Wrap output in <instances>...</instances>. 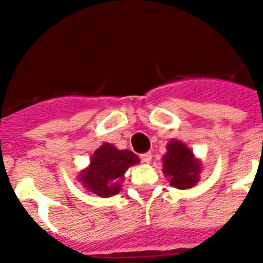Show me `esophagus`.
Listing matches in <instances>:
<instances>
[{
	"mask_svg": "<svg viewBox=\"0 0 263 263\" xmlns=\"http://www.w3.org/2000/svg\"><path fill=\"white\" fill-rule=\"evenodd\" d=\"M140 160H142V162H144V164H148V162L152 161V153H144V154H142V156H140Z\"/></svg>",
	"mask_w": 263,
	"mask_h": 263,
	"instance_id": "1",
	"label": "esophagus"
}]
</instances>
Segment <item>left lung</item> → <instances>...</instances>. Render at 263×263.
I'll return each instance as SVG.
<instances>
[{"instance_id": "1", "label": "left lung", "mask_w": 263, "mask_h": 263, "mask_svg": "<svg viewBox=\"0 0 263 263\" xmlns=\"http://www.w3.org/2000/svg\"><path fill=\"white\" fill-rule=\"evenodd\" d=\"M162 162V172L173 187L187 190L199 181V173L202 169L199 160H196L194 153L183 142L176 139L171 140Z\"/></svg>"}]
</instances>
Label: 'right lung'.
<instances>
[{
    "label": "right lung",
    "mask_w": 263,
    "mask_h": 263,
    "mask_svg": "<svg viewBox=\"0 0 263 263\" xmlns=\"http://www.w3.org/2000/svg\"><path fill=\"white\" fill-rule=\"evenodd\" d=\"M138 162V156L129 150H119L113 144L103 143L95 150L88 168L80 173L79 180L90 192L101 198H109L119 194L124 173Z\"/></svg>",
    "instance_id": "right-lung-1"
}]
</instances>
